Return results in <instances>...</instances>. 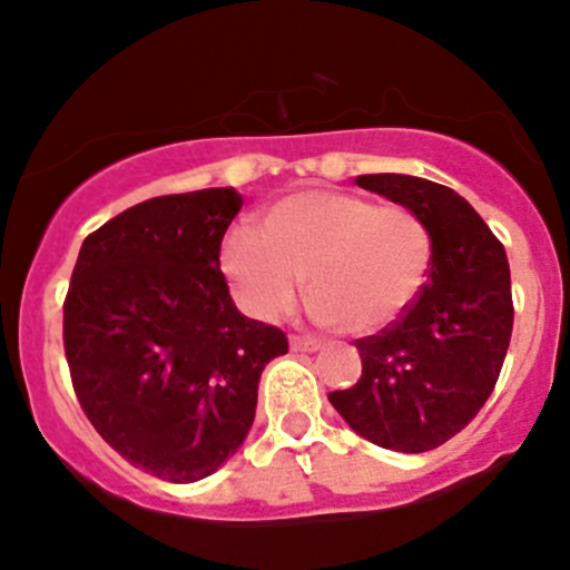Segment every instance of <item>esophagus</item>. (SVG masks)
<instances>
[{"mask_svg": "<svg viewBox=\"0 0 570 570\" xmlns=\"http://www.w3.org/2000/svg\"><path fill=\"white\" fill-rule=\"evenodd\" d=\"M289 346H292V352H316L320 350V341L308 338V335H292Z\"/></svg>", "mask_w": 570, "mask_h": 570, "instance_id": "obj_1", "label": "esophagus"}]
</instances>
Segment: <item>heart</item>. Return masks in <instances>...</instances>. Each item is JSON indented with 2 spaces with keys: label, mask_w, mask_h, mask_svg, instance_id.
Returning a JSON list of instances; mask_svg holds the SVG:
<instances>
[{
  "label": "heart",
  "mask_w": 570,
  "mask_h": 570,
  "mask_svg": "<svg viewBox=\"0 0 570 570\" xmlns=\"http://www.w3.org/2000/svg\"><path fill=\"white\" fill-rule=\"evenodd\" d=\"M434 239L417 213L344 190H301L265 215L262 232L235 226L220 269L256 320L289 314L301 297L316 322L371 333L399 320L421 295Z\"/></svg>",
  "instance_id": "b5f03b06"
}]
</instances>
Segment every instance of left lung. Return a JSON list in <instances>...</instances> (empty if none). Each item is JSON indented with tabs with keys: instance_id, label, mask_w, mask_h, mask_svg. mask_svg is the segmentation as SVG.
I'll return each instance as SVG.
<instances>
[{
	"instance_id": "obj_1",
	"label": "left lung",
	"mask_w": 570,
	"mask_h": 570,
	"mask_svg": "<svg viewBox=\"0 0 570 570\" xmlns=\"http://www.w3.org/2000/svg\"><path fill=\"white\" fill-rule=\"evenodd\" d=\"M365 190L429 226L434 259L421 295L376 335L357 338L363 374L327 399L357 434L401 453L434 451L481 412L513 331L502 243L456 190L410 175H363Z\"/></svg>"
}]
</instances>
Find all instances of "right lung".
I'll list each match as a JSON object with an SVG mask.
<instances>
[{
	"instance_id": "obj_1",
	"label": "right lung",
	"mask_w": 570,
	"mask_h": 570,
	"mask_svg": "<svg viewBox=\"0 0 570 570\" xmlns=\"http://www.w3.org/2000/svg\"><path fill=\"white\" fill-rule=\"evenodd\" d=\"M235 188L155 196L83 239L65 297V357L83 415L130 464L171 483L243 445L259 376L289 344L237 311L220 239Z\"/></svg>"
}]
</instances>
